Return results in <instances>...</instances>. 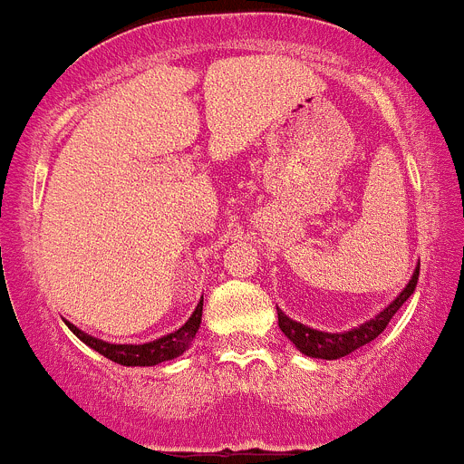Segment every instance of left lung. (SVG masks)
<instances>
[{"mask_svg":"<svg viewBox=\"0 0 464 464\" xmlns=\"http://www.w3.org/2000/svg\"><path fill=\"white\" fill-rule=\"evenodd\" d=\"M418 274H420V265H418L416 272H413V276H411V281H409L407 288L401 290L400 297H397L391 306H385V309L381 311L376 318L362 323V325L355 327V330H351V332L330 334V332L311 330V327L302 325V323L290 321L288 315L276 309L278 311V327H281L283 334H285V337H288L290 342H293L295 346L302 351V353L309 355V358L339 360V358H343V355L353 353V351H358L360 346L374 342V339L379 337L381 332L388 327V323H391L392 315L397 314V309H400V306L404 304V302H407V299L413 295V290H416V283H418Z\"/></svg>","mask_w":464,"mask_h":464,"instance_id":"8db88e82","label":"left lung"}]
</instances>
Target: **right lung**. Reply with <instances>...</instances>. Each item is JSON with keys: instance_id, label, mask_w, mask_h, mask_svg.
Here are the masks:
<instances>
[{"instance_id": "obj_1", "label": "right lung", "mask_w": 464, "mask_h": 464, "mask_svg": "<svg viewBox=\"0 0 464 464\" xmlns=\"http://www.w3.org/2000/svg\"><path fill=\"white\" fill-rule=\"evenodd\" d=\"M202 304H204V299H199V304H197V309L192 311V315L188 318L186 325L179 327V330L171 332V334H167V337L150 343H106L102 342V339H94L90 337V334H85V332H81L79 327H73L72 323H67V325L69 330L81 339V342L88 343L90 348H94L97 353L113 360V362L125 364V367H153V364L179 358V355L190 346L197 330H199V323H202Z\"/></svg>"}]
</instances>
